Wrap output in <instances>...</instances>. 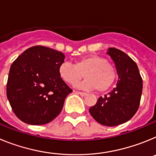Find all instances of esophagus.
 Segmentation results:
<instances>
[{
  "label": "esophagus",
  "mask_w": 156,
  "mask_h": 156,
  "mask_svg": "<svg viewBox=\"0 0 156 156\" xmlns=\"http://www.w3.org/2000/svg\"><path fill=\"white\" fill-rule=\"evenodd\" d=\"M76 93L80 95V96H82V97H85V96H87V93H84V92L76 91Z\"/></svg>",
  "instance_id": "obj_1"
}]
</instances>
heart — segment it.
<instances>
[{
	"mask_svg": "<svg viewBox=\"0 0 156 156\" xmlns=\"http://www.w3.org/2000/svg\"><path fill=\"white\" fill-rule=\"evenodd\" d=\"M83 73L85 79L76 87L86 90L97 89L98 91H105L112 86L116 76L113 66L105 58L95 55L77 59L74 65L62 62L58 67L59 76L72 85L82 78Z\"/></svg>",
	"mask_w": 156,
	"mask_h": 156,
	"instance_id": "heart-1",
	"label": "heart"
}]
</instances>
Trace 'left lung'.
Returning <instances> with one entry per match:
<instances>
[{"instance_id": "8db88e82", "label": "left lung", "mask_w": 156, "mask_h": 156, "mask_svg": "<svg viewBox=\"0 0 156 156\" xmlns=\"http://www.w3.org/2000/svg\"><path fill=\"white\" fill-rule=\"evenodd\" d=\"M106 54L115 66L119 80L108 94L98 98L89 112L101 124L115 126L131 119L137 112L142 93V79L133 59L122 51L108 48Z\"/></svg>"}]
</instances>
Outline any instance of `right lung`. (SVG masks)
I'll return each mask as SVG.
<instances>
[{
    "label": "right lung",
    "mask_w": 156,
    "mask_h": 156,
    "mask_svg": "<svg viewBox=\"0 0 156 156\" xmlns=\"http://www.w3.org/2000/svg\"><path fill=\"white\" fill-rule=\"evenodd\" d=\"M63 53L43 46L28 48L11 66L7 97L14 113L30 125H43L61 112L73 91L61 79L58 67Z\"/></svg>",
    "instance_id": "right-lung-1"
}]
</instances>
